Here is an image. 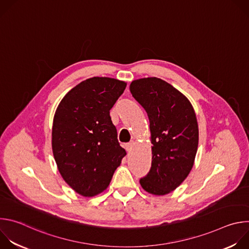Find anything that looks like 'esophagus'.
I'll return each mask as SVG.
<instances>
[{
  "mask_svg": "<svg viewBox=\"0 0 249 249\" xmlns=\"http://www.w3.org/2000/svg\"><path fill=\"white\" fill-rule=\"evenodd\" d=\"M133 147H134V142H130V143L125 144V149H126L127 152H131Z\"/></svg>",
  "mask_w": 249,
  "mask_h": 249,
  "instance_id": "1",
  "label": "esophagus"
}]
</instances>
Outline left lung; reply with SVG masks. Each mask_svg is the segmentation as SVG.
Instances as JSON below:
<instances>
[{
	"instance_id": "left-lung-1",
	"label": "left lung",
	"mask_w": 249,
	"mask_h": 249,
	"mask_svg": "<svg viewBox=\"0 0 249 249\" xmlns=\"http://www.w3.org/2000/svg\"><path fill=\"white\" fill-rule=\"evenodd\" d=\"M130 91L148 114L153 144L152 167L140 184L151 194H168L194 164L199 141L194 108L184 94L159 78L135 80Z\"/></svg>"
}]
</instances>
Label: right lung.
I'll return each mask as SVG.
<instances>
[{
	"label": "right lung",
	"instance_id": "1",
	"mask_svg": "<svg viewBox=\"0 0 249 249\" xmlns=\"http://www.w3.org/2000/svg\"><path fill=\"white\" fill-rule=\"evenodd\" d=\"M126 86L106 77L88 79L71 89L56 109L54 159L66 183L85 197L107 188L126 156L109 113Z\"/></svg>",
	"mask_w": 249,
	"mask_h": 249
}]
</instances>
